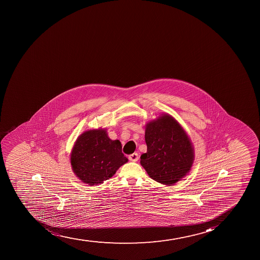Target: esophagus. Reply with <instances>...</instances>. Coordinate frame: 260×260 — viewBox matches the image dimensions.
Segmentation results:
<instances>
[{"label": "esophagus", "instance_id": "obj_1", "mask_svg": "<svg viewBox=\"0 0 260 260\" xmlns=\"http://www.w3.org/2000/svg\"><path fill=\"white\" fill-rule=\"evenodd\" d=\"M128 159L132 161V162H137L138 159H139V155H138V153H133V154H131L128 156Z\"/></svg>", "mask_w": 260, "mask_h": 260}]
</instances>
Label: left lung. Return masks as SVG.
Segmentation results:
<instances>
[{"label": "left lung", "mask_w": 260, "mask_h": 260, "mask_svg": "<svg viewBox=\"0 0 260 260\" xmlns=\"http://www.w3.org/2000/svg\"><path fill=\"white\" fill-rule=\"evenodd\" d=\"M147 151L141 165L150 178L173 185L189 174L195 152L190 137L181 124L169 113H162L145 127Z\"/></svg>", "instance_id": "obj_1"}]
</instances>
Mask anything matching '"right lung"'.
Segmentation results:
<instances>
[{"label": "right lung", "mask_w": 260, "mask_h": 260, "mask_svg": "<svg viewBox=\"0 0 260 260\" xmlns=\"http://www.w3.org/2000/svg\"><path fill=\"white\" fill-rule=\"evenodd\" d=\"M128 158L122 153L118 140H111L107 128H90L75 141L70 153L73 172L90 185L103 184L115 175Z\"/></svg>", "instance_id": "add662e5"}]
</instances>
